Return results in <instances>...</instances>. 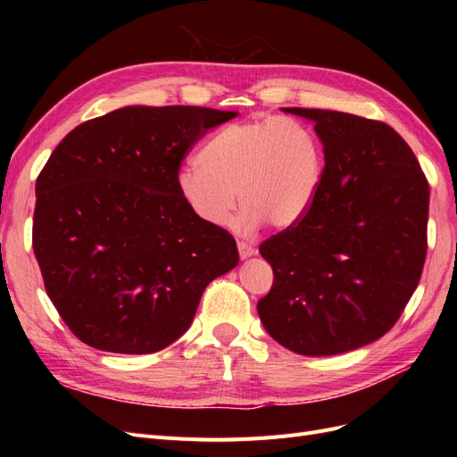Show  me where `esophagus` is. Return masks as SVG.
Instances as JSON below:
<instances>
[{"label":"esophagus","instance_id":"34e87169","mask_svg":"<svg viewBox=\"0 0 457 457\" xmlns=\"http://www.w3.org/2000/svg\"><path fill=\"white\" fill-rule=\"evenodd\" d=\"M238 253H240V259H250V257H253L257 253V250H255V247H252V245L244 244V242H238Z\"/></svg>","mask_w":457,"mask_h":457}]
</instances>
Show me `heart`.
Instances as JSON below:
<instances>
[{
  "mask_svg": "<svg viewBox=\"0 0 457 457\" xmlns=\"http://www.w3.org/2000/svg\"><path fill=\"white\" fill-rule=\"evenodd\" d=\"M324 146L316 131L295 118H257L219 131L200 162L175 175L179 198L200 223L225 225L242 204L232 230L250 237L265 223L287 228L307 215L322 187Z\"/></svg>",
  "mask_w": 457,
  "mask_h": 457,
  "instance_id": "heart-1",
  "label": "heart"
}]
</instances>
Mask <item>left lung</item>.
Wrapping results in <instances>:
<instances>
[{
    "instance_id": "1",
    "label": "left lung",
    "mask_w": 457,
    "mask_h": 457,
    "mask_svg": "<svg viewBox=\"0 0 457 457\" xmlns=\"http://www.w3.org/2000/svg\"><path fill=\"white\" fill-rule=\"evenodd\" d=\"M282 110L314 123L326 165L307 215L259 247L274 282L257 312L269 336L297 354L349 353L385 336L416 292L428 185L386 123L337 110Z\"/></svg>"
}]
</instances>
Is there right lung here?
<instances>
[{
    "mask_svg": "<svg viewBox=\"0 0 457 457\" xmlns=\"http://www.w3.org/2000/svg\"><path fill=\"white\" fill-rule=\"evenodd\" d=\"M234 110L123 106L81 123L36 181L32 245L47 295L89 347L150 354L190 328L237 242L179 198L187 150Z\"/></svg>",
    "mask_w": 457,
    "mask_h": 457,
    "instance_id": "right-lung-1",
    "label": "right lung"
}]
</instances>
